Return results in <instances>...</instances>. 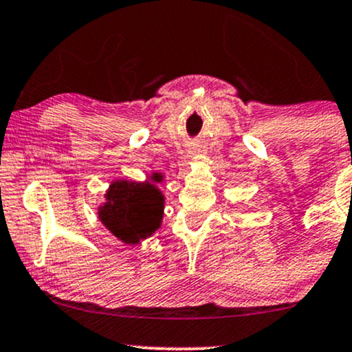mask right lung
Segmentation results:
<instances>
[{
    "label": "right lung",
    "mask_w": 352,
    "mask_h": 352,
    "mask_svg": "<svg viewBox=\"0 0 352 352\" xmlns=\"http://www.w3.org/2000/svg\"><path fill=\"white\" fill-rule=\"evenodd\" d=\"M159 179L154 175V180ZM107 200L98 211L100 219L122 243L138 244L160 226L164 197L152 184L114 182Z\"/></svg>",
    "instance_id": "right-lung-1"
}]
</instances>
